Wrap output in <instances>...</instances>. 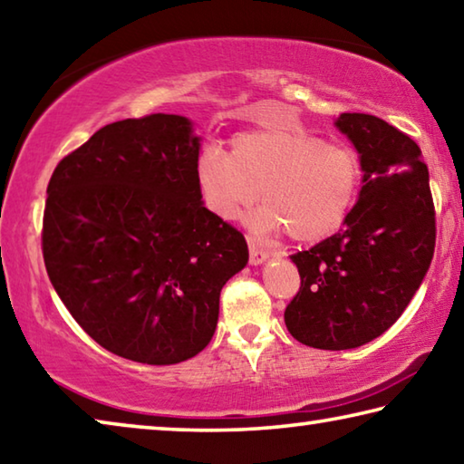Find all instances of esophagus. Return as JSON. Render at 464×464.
<instances>
[{
  "mask_svg": "<svg viewBox=\"0 0 464 464\" xmlns=\"http://www.w3.org/2000/svg\"><path fill=\"white\" fill-rule=\"evenodd\" d=\"M268 257H270L268 251L260 249V247L256 246V243H251V241H249V264H254V266H257V264H264L266 260H268Z\"/></svg>",
  "mask_w": 464,
  "mask_h": 464,
  "instance_id": "1",
  "label": "esophagus"
}]
</instances>
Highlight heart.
I'll use <instances>...</instances> for the list:
<instances>
[{
  "instance_id": "heart-1",
  "label": "heart",
  "mask_w": 464,
  "mask_h": 464,
  "mask_svg": "<svg viewBox=\"0 0 464 464\" xmlns=\"http://www.w3.org/2000/svg\"><path fill=\"white\" fill-rule=\"evenodd\" d=\"M196 179L210 213L249 218L260 233H288L298 243L327 239L354 208L362 161L352 147L327 143L295 122H266L231 139V155L208 149L196 163Z\"/></svg>"
}]
</instances>
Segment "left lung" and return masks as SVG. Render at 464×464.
<instances>
[{
	"instance_id": "1",
	"label": "left lung",
	"mask_w": 464,
	"mask_h": 464,
	"mask_svg": "<svg viewBox=\"0 0 464 464\" xmlns=\"http://www.w3.org/2000/svg\"><path fill=\"white\" fill-rule=\"evenodd\" d=\"M335 127L356 147L362 188L340 231L290 256L301 288L288 303L290 335L319 350L372 342L401 317L430 268L436 213L418 143L371 114Z\"/></svg>"
}]
</instances>
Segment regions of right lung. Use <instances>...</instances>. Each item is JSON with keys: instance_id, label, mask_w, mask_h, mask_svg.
<instances>
[{"instance_id": "add662e5", "label": "right lung", "mask_w": 464, "mask_h": 464, "mask_svg": "<svg viewBox=\"0 0 464 464\" xmlns=\"http://www.w3.org/2000/svg\"><path fill=\"white\" fill-rule=\"evenodd\" d=\"M200 137L178 114L106 124L54 168L43 218L46 274L93 342L132 362L207 348L246 237L204 207Z\"/></svg>"}]
</instances>
